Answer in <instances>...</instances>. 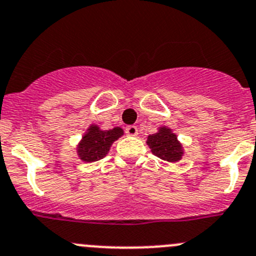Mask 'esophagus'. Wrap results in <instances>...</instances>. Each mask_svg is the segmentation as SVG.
I'll return each instance as SVG.
<instances>
[{
    "instance_id": "34e87169",
    "label": "esophagus",
    "mask_w": 256,
    "mask_h": 256,
    "mask_svg": "<svg viewBox=\"0 0 256 256\" xmlns=\"http://www.w3.org/2000/svg\"><path fill=\"white\" fill-rule=\"evenodd\" d=\"M125 132H126V135H128V136H136L138 135V128L134 125L128 126V128H125Z\"/></svg>"
}]
</instances>
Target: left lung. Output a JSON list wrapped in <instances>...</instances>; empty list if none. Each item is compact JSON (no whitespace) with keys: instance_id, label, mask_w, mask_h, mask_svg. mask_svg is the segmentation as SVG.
<instances>
[{"instance_id":"8db88e82","label":"left lung","mask_w":256,"mask_h":256,"mask_svg":"<svg viewBox=\"0 0 256 256\" xmlns=\"http://www.w3.org/2000/svg\"><path fill=\"white\" fill-rule=\"evenodd\" d=\"M148 145L155 156L166 161H178L182 156V148L170 128H161L158 132L148 138Z\"/></svg>"}]
</instances>
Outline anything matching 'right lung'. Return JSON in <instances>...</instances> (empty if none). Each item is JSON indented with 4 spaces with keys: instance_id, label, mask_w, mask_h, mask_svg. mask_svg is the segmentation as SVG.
<instances>
[{
    "instance_id": "add662e5",
    "label": "right lung",
    "mask_w": 256,
    "mask_h": 256,
    "mask_svg": "<svg viewBox=\"0 0 256 256\" xmlns=\"http://www.w3.org/2000/svg\"><path fill=\"white\" fill-rule=\"evenodd\" d=\"M122 134V128H115L112 130H100L98 126L92 125L78 145V156L86 162L101 160L108 152L114 141L118 140Z\"/></svg>"
}]
</instances>
